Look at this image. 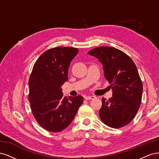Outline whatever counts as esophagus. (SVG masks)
Returning a JSON list of instances; mask_svg holds the SVG:
<instances>
[{
    "label": "esophagus",
    "instance_id": "34e87169",
    "mask_svg": "<svg viewBox=\"0 0 159 159\" xmlns=\"http://www.w3.org/2000/svg\"><path fill=\"white\" fill-rule=\"evenodd\" d=\"M95 97L94 95H89V96H84V99L86 100H90V99H95Z\"/></svg>",
    "mask_w": 159,
    "mask_h": 159
}]
</instances>
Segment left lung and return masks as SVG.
<instances>
[{"label":"left lung","mask_w":159,"mask_h":159,"mask_svg":"<svg viewBox=\"0 0 159 159\" xmlns=\"http://www.w3.org/2000/svg\"><path fill=\"white\" fill-rule=\"evenodd\" d=\"M102 64L105 78L111 84L113 97L102 98L99 116L106 125L120 128L135 117L141 103L143 84L131 57L117 48H95L88 52Z\"/></svg>","instance_id":"left-lung-1"}]
</instances>
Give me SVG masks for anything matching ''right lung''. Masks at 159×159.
Instances as JSON below:
<instances>
[{
    "label": "right lung",
    "instance_id": "1",
    "mask_svg": "<svg viewBox=\"0 0 159 159\" xmlns=\"http://www.w3.org/2000/svg\"><path fill=\"white\" fill-rule=\"evenodd\" d=\"M78 49L57 47L38 57L28 81L29 102L34 117L50 132H60L73 121L84 102L81 95L64 97L61 85L68 80V70Z\"/></svg>",
    "mask_w": 159,
    "mask_h": 159
}]
</instances>
